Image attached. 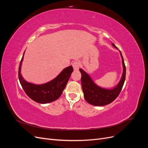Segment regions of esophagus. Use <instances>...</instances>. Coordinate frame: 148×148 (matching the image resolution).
<instances>
[{
  "mask_svg": "<svg viewBox=\"0 0 148 148\" xmlns=\"http://www.w3.org/2000/svg\"><path fill=\"white\" fill-rule=\"evenodd\" d=\"M72 66L73 67V69L74 70H78L79 68V66H80V64L79 62H78V61H75L74 62L73 64H72Z\"/></svg>",
  "mask_w": 148,
  "mask_h": 148,
  "instance_id": "esophagus-1",
  "label": "esophagus"
}]
</instances>
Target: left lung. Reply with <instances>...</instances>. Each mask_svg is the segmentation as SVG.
Returning <instances> with one entry per match:
<instances>
[{"label": "left lung", "instance_id": "1", "mask_svg": "<svg viewBox=\"0 0 148 148\" xmlns=\"http://www.w3.org/2000/svg\"><path fill=\"white\" fill-rule=\"evenodd\" d=\"M112 46L117 48L115 44L112 43ZM120 52L122 59L123 72L120 82L115 88L111 89H107L98 86L93 82L91 77L82 69H79L82 73V86L84 93V97L89 104L96 106H103L110 104L118 97L125 80L126 76V67L124 63V60L122 53Z\"/></svg>", "mask_w": 148, "mask_h": 148}]
</instances>
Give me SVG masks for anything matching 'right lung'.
<instances>
[{"mask_svg":"<svg viewBox=\"0 0 148 148\" xmlns=\"http://www.w3.org/2000/svg\"><path fill=\"white\" fill-rule=\"evenodd\" d=\"M23 56L20 63L18 78L21 86L27 96L34 101L41 104H47L59 99L73 70L72 66L64 69L56 78L51 82L42 84H34L26 82L21 75V65Z\"/></svg>","mask_w":148,"mask_h":148,"instance_id":"add662e5","label":"right lung"}]
</instances>
